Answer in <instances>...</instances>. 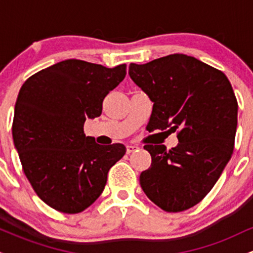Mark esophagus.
Listing matches in <instances>:
<instances>
[{"mask_svg": "<svg viewBox=\"0 0 253 253\" xmlns=\"http://www.w3.org/2000/svg\"><path fill=\"white\" fill-rule=\"evenodd\" d=\"M139 150V146H135V145H127L126 146V152L127 155H130V153L135 152V151Z\"/></svg>", "mask_w": 253, "mask_h": 253, "instance_id": "esophagus-1", "label": "esophagus"}]
</instances>
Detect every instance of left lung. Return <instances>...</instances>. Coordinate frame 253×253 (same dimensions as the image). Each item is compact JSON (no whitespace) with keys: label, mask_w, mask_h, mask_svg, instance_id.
Segmentation results:
<instances>
[{"label":"left lung","mask_w":253,"mask_h":253,"mask_svg":"<svg viewBox=\"0 0 253 253\" xmlns=\"http://www.w3.org/2000/svg\"><path fill=\"white\" fill-rule=\"evenodd\" d=\"M130 78L153 102L146 129L177 132L178 145H145L152 163L141 172L146 196L169 213L194 207L211 190L234 150L238 102L222 71L176 53L130 63Z\"/></svg>","instance_id":"1"}]
</instances>
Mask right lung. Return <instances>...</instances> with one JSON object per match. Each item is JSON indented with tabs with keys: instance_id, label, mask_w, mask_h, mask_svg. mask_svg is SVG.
Masks as SVG:
<instances>
[{
	"instance_id": "1",
	"label": "right lung",
	"mask_w": 253,
	"mask_h": 253,
	"mask_svg": "<svg viewBox=\"0 0 253 253\" xmlns=\"http://www.w3.org/2000/svg\"><path fill=\"white\" fill-rule=\"evenodd\" d=\"M126 76V64L106 68L68 59L22 84L14 110V145L37 195L51 208L77 214L102 194L123 144L102 146L83 130L100 117L104 97Z\"/></svg>"
}]
</instances>
